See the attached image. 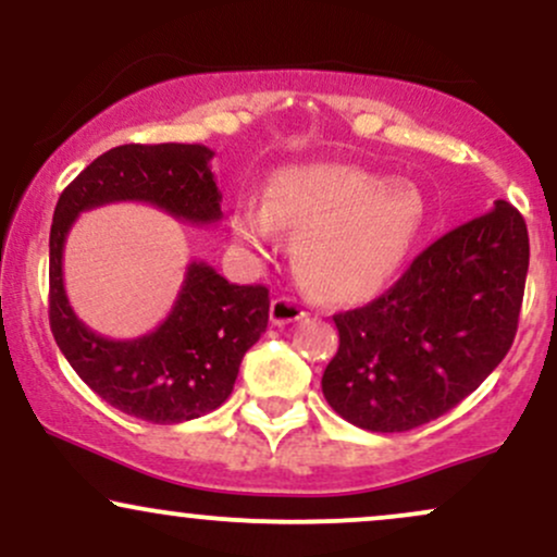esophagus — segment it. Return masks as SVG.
I'll return each instance as SVG.
<instances>
[{"instance_id": "34e87169", "label": "esophagus", "mask_w": 557, "mask_h": 557, "mask_svg": "<svg viewBox=\"0 0 557 557\" xmlns=\"http://www.w3.org/2000/svg\"><path fill=\"white\" fill-rule=\"evenodd\" d=\"M304 317H306V311L298 300L285 298V296L272 300L270 322L277 324V327H283V324H290V322H298V319H304Z\"/></svg>"}]
</instances>
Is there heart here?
Listing matches in <instances>:
<instances>
[{
	"label": "heart",
	"instance_id": "obj_1",
	"mask_svg": "<svg viewBox=\"0 0 557 557\" xmlns=\"http://www.w3.org/2000/svg\"><path fill=\"white\" fill-rule=\"evenodd\" d=\"M424 201L406 181L387 183L354 164H290L267 185V198L240 196L230 227L243 246L267 251L287 227L300 283L327 304L376 296L411 253Z\"/></svg>",
	"mask_w": 557,
	"mask_h": 557
}]
</instances>
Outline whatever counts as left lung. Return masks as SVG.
<instances>
[{"label":"left lung","instance_id":"1","mask_svg":"<svg viewBox=\"0 0 557 557\" xmlns=\"http://www.w3.org/2000/svg\"><path fill=\"white\" fill-rule=\"evenodd\" d=\"M529 233L508 201L450 230L361 309L335 314L322 393L345 421L408 432L443 417L505 359L519 327Z\"/></svg>","mask_w":557,"mask_h":557}]
</instances>
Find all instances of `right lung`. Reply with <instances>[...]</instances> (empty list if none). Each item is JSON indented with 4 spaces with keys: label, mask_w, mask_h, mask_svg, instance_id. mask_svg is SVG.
Returning <instances> with one entry per match:
<instances>
[{
    "label": "right lung",
    "mask_w": 557,
    "mask_h": 557,
    "mask_svg": "<svg viewBox=\"0 0 557 557\" xmlns=\"http://www.w3.org/2000/svg\"><path fill=\"white\" fill-rule=\"evenodd\" d=\"M201 144H125L94 159L62 190L49 233V324L70 367L117 411L151 424H181L214 411L233 393L246 350L270 322L264 285H233L207 261H190L172 311L157 330L112 341L81 322L62 274L67 233L81 212L140 201L190 225L222 220V194Z\"/></svg>",
    "instance_id": "right-lung-1"
}]
</instances>
